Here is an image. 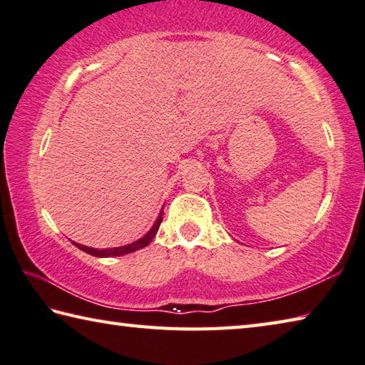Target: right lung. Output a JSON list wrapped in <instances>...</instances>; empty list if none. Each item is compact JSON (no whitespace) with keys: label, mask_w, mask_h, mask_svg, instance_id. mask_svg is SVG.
I'll use <instances>...</instances> for the list:
<instances>
[{"label":"right lung","mask_w":365,"mask_h":365,"mask_svg":"<svg viewBox=\"0 0 365 365\" xmlns=\"http://www.w3.org/2000/svg\"><path fill=\"white\" fill-rule=\"evenodd\" d=\"M163 220V212H160L158 218L155 221V225L152 226V229L149 232H147L144 237H140L139 240L133 242V244L130 245H125V247H117V248H106V250H96V248H91V247H85V245H80V244H73L80 248V250L86 252L88 255H93V257H99V258H108V257H121V255H128V253H133L139 250V248L143 247H147L150 244V242L153 240V237H155V234L158 231L160 227V222H162Z\"/></svg>","instance_id":"obj_1"}]
</instances>
